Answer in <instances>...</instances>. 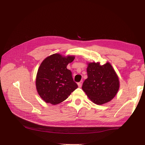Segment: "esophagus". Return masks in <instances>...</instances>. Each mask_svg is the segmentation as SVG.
Returning <instances> with one entry per match:
<instances>
[{"label":"esophagus","instance_id":"esophagus-1","mask_svg":"<svg viewBox=\"0 0 145 145\" xmlns=\"http://www.w3.org/2000/svg\"><path fill=\"white\" fill-rule=\"evenodd\" d=\"M82 82H83V81H80V82H78V87H81L82 86Z\"/></svg>","mask_w":145,"mask_h":145}]
</instances>
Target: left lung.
I'll return each instance as SVG.
<instances>
[{
  "label": "left lung",
  "instance_id": "1",
  "mask_svg": "<svg viewBox=\"0 0 145 145\" xmlns=\"http://www.w3.org/2000/svg\"><path fill=\"white\" fill-rule=\"evenodd\" d=\"M86 71L88 78L82 88L92 102L102 105L115 97L119 89V80L110 63H89Z\"/></svg>",
  "mask_w": 145,
  "mask_h": 145
}]
</instances>
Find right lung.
<instances>
[{
  "label": "right lung",
  "mask_w": 145,
  "mask_h": 145,
  "mask_svg": "<svg viewBox=\"0 0 145 145\" xmlns=\"http://www.w3.org/2000/svg\"><path fill=\"white\" fill-rule=\"evenodd\" d=\"M74 56L54 54L43 61L38 69L36 85L37 93L46 103L57 105L67 99L76 88L72 72L67 65Z\"/></svg>",
  "instance_id": "obj_1"
}]
</instances>
